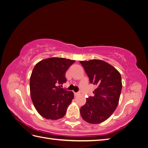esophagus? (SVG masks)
<instances>
[{"instance_id":"esophagus-1","label":"esophagus","mask_w":148,"mask_h":148,"mask_svg":"<svg viewBox=\"0 0 148 148\" xmlns=\"http://www.w3.org/2000/svg\"><path fill=\"white\" fill-rule=\"evenodd\" d=\"M74 95H75V96H78V95H79V92H74Z\"/></svg>"}]
</instances>
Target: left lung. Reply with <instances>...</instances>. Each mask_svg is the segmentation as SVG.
I'll return each instance as SVG.
<instances>
[{
    "label": "left lung",
    "instance_id": "obj_1",
    "mask_svg": "<svg viewBox=\"0 0 148 148\" xmlns=\"http://www.w3.org/2000/svg\"><path fill=\"white\" fill-rule=\"evenodd\" d=\"M89 82L96 85L94 96L86 99L80 114L84 120L97 124L109 119L117 108L122 83L120 73L113 66L97 59L80 61Z\"/></svg>",
    "mask_w": 148,
    "mask_h": 148
}]
</instances>
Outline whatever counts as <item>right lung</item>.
Masks as SVG:
<instances>
[{
	"mask_svg": "<svg viewBox=\"0 0 148 148\" xmlns=\"http://www.w3.org/2000/svg\"><path fill=\"white\" fill-rule=\"evenodd\" d=\"M75 62L52 57L34 66L30 77V95L36 109L44 118L58 120L65 115L74 94L58 85L66 82V71Z\"/></svg>",
	"mask_w": 148,
	"mask_h": 148,
	"instance_id": "1",
	"label": "right lung"
}]
</instances>
